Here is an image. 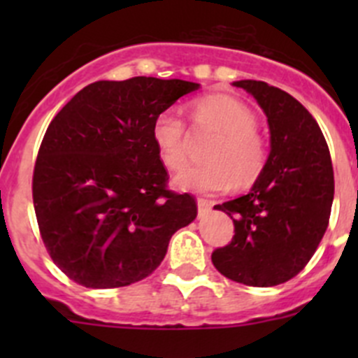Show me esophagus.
I'll use <instances>...</instances> for the list:
<instances>
[{
    "label": "esophagus",
    "mask_w": 358,
    "mask_h": 358,
    "mask_svg": "<svg viewBox=\"0 0 358 358\" xmlns=\"http://www.w3.org/2000/svg\"><path fill=\"white\" fill-rule=\"evenodd\" d=\"M197 206H199V218H202V216H206L209 211H211V202L209 201L199 199L197 201Z\"/></svg>",
    "instance_id": "esophagus-1"
}]
</instances>
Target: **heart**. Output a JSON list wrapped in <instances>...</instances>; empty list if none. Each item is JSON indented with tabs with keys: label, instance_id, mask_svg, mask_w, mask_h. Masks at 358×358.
Returning a JSON list of instances; mask_svg holds the SVG:
<instances>
[{
	"label": "heart",
	"instance_id": "1",
	"mask_svg": "<svg viewBox=\"0 0 358 358\" xmlns=\"http://www.w3.org/2000/svg\"><path fill=\"white\" fill-rule=\"evenodd\" d=\"M194 131H216L206 149L204 164L190 166L175 178L182 190L197 194L227 192L234 185L249 187L268 164V143L256 129V115L230 95H208L192 103ZM154 147L162 164L178 171L189 161L190 136L176 112L164 110L154 119Z\"/></svg>",
	"mask_w": 358,
	"mask_h": 358
}]
</instances>
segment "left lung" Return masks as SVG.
<instances>
[{"label": "left lung", "mask_w": 358, "mask_h": 358, "mask_svg": "<svg viewBox=\"0 0 358 358\" xmlns=\"http://www.w3.org/2000/svg\"><path fill=\"white\" fill-rule=\"evenodd\" d=\"M234 86L255 96L270 126V156L251 192L216 206L236 236L211 255L222 275L270 287L298 275L319 248L334 197L329 147L319 124L294 96L263 81Z\"/></svg>", "instance_id": "left-lung-1"}]
</instances>
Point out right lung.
Wrapping results in <instances>:
<instances>
[{"label": "right lung", "mask_w": 358, "mask_h": 358, "mask_svg": "<svg viewBox=\"0 0 358 358\" xmlns=\"http://www.w3.org/2000/svg\"><path fill=\"white\" fill-rule=\"evenodd\" d=\"M199 88L136 76L83 88L53 117L32 175V201L50 258L74 282L112 289L149 277L197 202L168 189L154 119Z\"/></svg>", "instance_id": "obj_1"}]
</instances>
